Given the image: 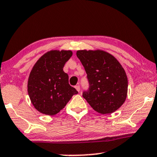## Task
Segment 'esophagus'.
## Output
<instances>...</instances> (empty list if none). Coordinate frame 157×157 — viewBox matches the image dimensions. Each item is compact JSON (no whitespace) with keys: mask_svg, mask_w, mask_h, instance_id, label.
Masks as SVG:
<instances>
[{"mask_svg":"<svg viewBox=\"0 0 157 157\" xmlns=\"http://www.w3.org/2000/svg\"><path fill=\"white\" fill-rule=\"evenodd\" d=\"M75 88H76V90L78 91V92H80V85H76V86H75Z\"/></svg>","mask_w":157,"mask_h":157,"instance_id":"34e87169","label":"esophagus"}]
</instances>
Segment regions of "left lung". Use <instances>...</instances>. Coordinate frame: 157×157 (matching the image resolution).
I'll list each match as a JSON object with an SVG mask.
<instances>
[{
  "mask_svg": "<svg viewBox=\"0 0 157 157\" xmlns=\"http://www.w3.org/2000/svg\"><path fill=\"white\" fill-rule=\"evenodd\" d=\"M77 56L84 67L89 88L82 96L101 114L117 110L128 93V77L120 62L104 51H77Z\"/></svg>",
  "mask_w": 157,
  "mask_h": 157,
  "instance_id": "1",
  "label": "left lung"
}]
</instances>
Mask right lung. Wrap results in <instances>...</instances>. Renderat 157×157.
<instances>
[{"instance_id": "obj_1", "label": "right lung", "mask_w": 157, "mask_h": 157, "mask_svg": "<svg viewBox=\"0 0 157 157\" xmlns=\"http://www.w3.org/2000/svg\"><path fill=\"white\" fill-rule=\"evenodd\" d=\"M72 56L71 51H51L35 63L29 74L27 90L32 104L38 112L56 114L73 95L78 93L69 84V75L63 71Z\"/></svg>"}]
</instances>
